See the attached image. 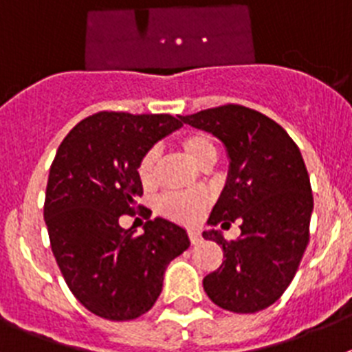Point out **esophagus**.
<instances>
[{
	"instance_id": "34e87169",
	"label": "esophagus",
	"mask_w": 352,
	"mask_h": 352,
	"mask_svg": "<svg viewBox=\"0 0 352 352\" xmlns=\"http://www.w3.org/2000/svg\"><path fill=\"white\" fill-rule=\"evenodd\" d=\"M188 238H190L192 245L201 243V234H199V231H195V229H190V231H188Z\"/></svg>"
}]
</instances>
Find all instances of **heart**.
Returning a JSON list of instances; mask_svg holds the SVG:
<instances>
[{
    "mask_svg": "<svg viewBox=\"0 0 352 352\" xmlns=\"http://www.w3.org/2000/svg\"><path fill=\"white\" fill-rule=\"evenodd\" d=\"M179 148L185 151V155L194 162L195 166L203 167L206 164L217 160V144L213 138L204 132L185 133L179 139ZM158 151L155 148H149L144 151L138 162L135 173L144 188H151L155 185V169H157ZM208 204V199L199 192L194 194H169L164 195L158 203V211L167 219H173L182 223H194L197 222L199 217L204 213Z\"/></svg>",
    "mask_w": 352,
    "mask_h": 352,
    "instance_id": "obj_1",
    "label": "heart"
}]
</instances>
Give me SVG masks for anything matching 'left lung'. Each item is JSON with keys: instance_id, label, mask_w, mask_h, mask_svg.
I'll list each match as a JSON object with an SVG mask.
<instances>
[{"instance_id": "8db88e82", "label": "left lung", "mask_w": 352, "mask_h": 352, "mask_svg": "<svg viewBox=\"0 0 352 352\" xmlns=\"http://www.w3.org/2000/svg\"><path fill=\"white\" fill-rule=\"evenodd\" d=\"M179 120L213 133L229 157L227 183L208 223L241 222L232 241L214 229L203 232L223 250L220 268L204 276V291L223 310L259 312L284 294L309 245L314 197L300 148L272 118L243 105Z\"/></svg>"}]
</instances>
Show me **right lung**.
<instances>
[{
	"mask_svg": "<svg viewBox=\"0 0 352 352\" xmlns=\"http://www.w3.org/2000/svg\"><path fill=\"white\" fill-rule=\"evenodd\" d=\"M170 114L96 113L79 121L56 151L43 219L72 294L95 316L130 321L160 296L167 264L188 248L183 227L157 217L135 236L120 226L135 214L139 158L182 126Z\"/></svg>",
	"mask_w": 352,
	"mask_h": 352,
	"instance_id": "right-lung-1",
	"label": "right lung"
}]
</instances>
